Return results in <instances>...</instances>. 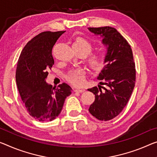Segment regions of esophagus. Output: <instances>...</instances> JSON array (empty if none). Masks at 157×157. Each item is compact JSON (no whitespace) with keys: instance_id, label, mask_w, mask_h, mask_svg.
I'll use <instances>...</instances> for the list:
<instances>
[{"instance_id":"esophagus-1","label":"esophagus","mask_w":157,"mask_h":157,"mask_svg":"<svg viewBox=\"0 0 157 157\" xmlns=\"http://www.w3.org/2000/svg\"><path fill=\"white\" fill-rule=\"evenodd\" d=\"M86 91V90L85 89H75V90H74V92H78V93H83V92H85Z\"/></svg>"}]
</instances>
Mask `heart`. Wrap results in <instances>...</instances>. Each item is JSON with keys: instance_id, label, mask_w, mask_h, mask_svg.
Here are the masks:
<instances>
[{"instance_id": "1", "label": "heart", "mask_w": 157, "mask_h": 157, "mask_svg": "<svg viewBox=\"0 0 157 157\" xmlns=\"http://www.w3.org/2000/svg\"><path fill=\"white\" fill-rule=\"evenodd\" d=\"M72 46L74 50L83 52L87 55L92 51L93 46L86 38L78 36L74 40ZM106 55L104 52H92L88 55L87 62L93 70H99L102 68L105 63ZM67 80L72 85L75 86H82L86 81V71L83 68L73 69L69 72L67 75Z\"/></svg>"}]
</instances>
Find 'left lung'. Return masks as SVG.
<instances>
[{
  "label": "left lung",
  "mask_w": 157,
  "mask_h": 157,
  "mask_svg": "<svg viewBox=\"0 0 157 157\" xmlns=\"http://www.w3.org/2000/svg\"><path fill=\"white\" fill-rule=\"evenodd\" d=\"M88 30L102 37V43L107 48V64L98 76L100 85L105 86L88 89L95 97L89 112L106 121L119 115L128 102L136 83V64L131 45L116 29L104 26Z\"/></svg>",
  "instance_id": "1"
}]
</instances>
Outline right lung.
<instances>
[{
	"label": "right lung",
	"instance_id": "add662e5",
	"mask_svg": "<svg viewBox=\"0 0 157 157\" xmlns=\"http://www.w3.org/2000/svg\"><path fill=\"white\" fill-rule=\"evenodd\" d=\"M64 32L40 33L26 43L17 62L16 82L20 97L29 114L39 121L56 119L71 93L68 84L63 83L55 88L45 81L48 71L54 64L52 48Z\"/></svg>",
	"mask_w": 157,
	"mask_h": 157
}]
</instances>
